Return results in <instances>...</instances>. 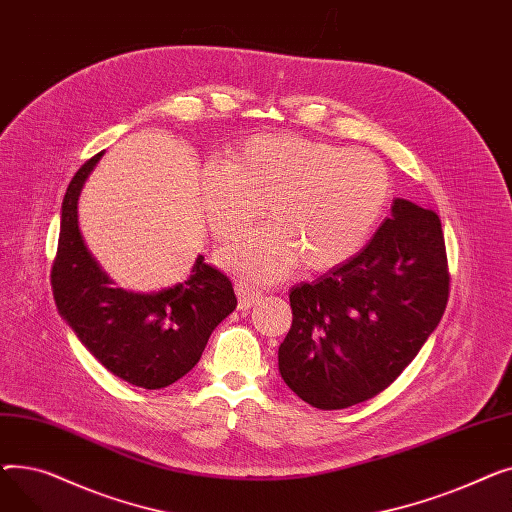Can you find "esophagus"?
Wrapping results in <instances>:
<instances>
[{
    "mask_svg": "<svg viewBox=\"0 0 512 512\" xmlns=\"http://www.w3.org/2000/svg\"><path fill=\"white\" fill-rule=\"evenodd\" d=\"M234 290L238 294V309H251L253 305H257L263 299V294L259 290H255L253 286H249L245 282H238L234 286Z\"/></svg>",
    "mask_w": 512,
    "mask_h": 512,
    "instance_id": "1",
    "label": "esophagus"
}]
</instances>
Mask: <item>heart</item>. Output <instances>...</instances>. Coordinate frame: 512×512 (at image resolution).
<instances>
[{"instance_id":"obj_1","label":"heart","mask_w":512,"mask_h":512,"mask_svg":"<svg viewBox=\"0 0 512 512\" xmlns=\"http://www.w3.org/2000/svg\"><path fill=\"white\" fill-rule=\"evenodd\" d=\"M392 199L380 157L294 134H259L201 180L215 238L228 240L263 213L270 226L226 245L218 259L253 282L286 278L305 261L315 272L353 259L378 230Z\"/></svg>"}]
</instances>
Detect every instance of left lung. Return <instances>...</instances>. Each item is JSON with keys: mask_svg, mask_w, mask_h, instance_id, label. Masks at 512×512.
Returning a JSON list of instances; mask_svg holds the SVG:
<instances>
[{"mask_svg": "<svg viewBox=\"0 0 512 512\" xmlns=\"http://www.w3.org/2000/svg\"><path fill=\"white\" fill-rule=\"evenodd\" d=\"M448 286L438 213L394 199L390 218L353 259L290 290L282 380L321 411L378 396L438 328Z\"/></svg>", "mask_w": 512, "mask_h": 512, "instance_id": "obj_1", "label": "left lung"}]
</instances>
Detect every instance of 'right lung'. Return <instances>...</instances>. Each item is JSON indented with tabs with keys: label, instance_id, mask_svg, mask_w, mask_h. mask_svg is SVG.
Returning <instances> with one entry per match:
<instances>
[{
	"label": "right lung",
	"instance_id": "1",
	"mask_svg": "<svg viewBox=\"0 0 512 512\" xmlns=\"http://www.w3.org/2000/svg\"><path fill=\"white\" fill-rule=\"evenodd\" d=\"M103 153L83 164L62 203L53 299L87 351L120 380L159 390L191 371L211 332L236 309L228 276L197 257L188 280L141 294L116 288L78 230V195Z\"/></svg>",
	"mask_w": 512,
	"mask_h": 512
}]
</instances>
